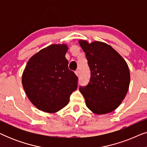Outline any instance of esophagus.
I'll list each match as a JSON object with an SVG mask.
<instances>
[{"instance_id":"esophagus-1","label":"esophagus","mask_w":147,"mask_h":147,"mask_svg":"<svg viewBox=\"0 0 147 147\" xmlns=\"http://www.w3.org/2000/svg\"><path fill=\"white\" fill-rule=\"evenodd\" d=\"M75 74L77 76H79V71H78V70H76V71H75Z\"/></svg>"}]
</instances>
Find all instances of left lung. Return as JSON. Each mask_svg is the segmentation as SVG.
<instances>
[{"instance_id":"1","label":"left lung","mask_w":147,"mask_h":147,"mask_svg":"<svg viewBox=\"0 0 147 147\" xmlns=\"http://www.w3.org/2000/svg\"><path fill=\"white\" fill-rule=\"evenodd\" d=\"M90 69V79L80 86L87 107L96 114L116 109L127 94L130 84L128 66L121 55L105 43L79 41Z\"/></svg>"}]
</instances>
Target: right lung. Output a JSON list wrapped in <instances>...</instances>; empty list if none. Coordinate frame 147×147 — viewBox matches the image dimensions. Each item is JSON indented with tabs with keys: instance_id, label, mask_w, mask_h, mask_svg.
<instances>
[{
	"instance_id": "right-lung-1",
	"label": "right lung",
	"mask_w": 147,
	"mask_h": 147,
	"mask_svg": "<svg viewBox=\"0 0 147 147\" xmlns=\"http://www.w3.org/2000/svg\"><path fill=\"white\" fill-rule=\"evenodd\" d=\"M65 44H53L41 49L27 62L22 76L24 90L35 107L54 113L69 102L78 88V78L68 68Z\"/></svg>"
}]
</instances>
